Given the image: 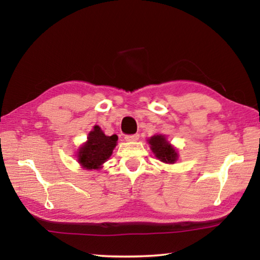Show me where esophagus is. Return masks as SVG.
<instances>
[{
	"instance_id": "34e87169",
	"label": "esophagus",
	"mask_w": 260,
	"mask_h": 260,
	"mask_svg": "<svg viewBox=\"0 0 260 260\" xmlns=\"http://www.w3.org/2000/svg\"><path fill=\"white\" fill-rule=\"evenodd\" d=\"M140 138L139 134H132V135H126L125 136V140L127 142H135V141H138Z\"/></svg>"
}]
</instances>
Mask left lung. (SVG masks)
Returning <instances> with one entry per match:
<instances>
[{
	"label": "left lung",
	"instance_id": "obj_1",
	"mask_svg": "<svg viewBox=\"0 0 260 260\" xmlns=\"http://www.w3.org/2000/svg\"><path fill=\"white\" fill-rule=\"evenodd\" d=\"M148 143L150 144L152 152L160 161L166 162V164H174L178 160L179 155L177 149L166 140L165 135H153L148 140Z\"/></svg>",
	"mask_w": 260,
	"mask_h": 260
}]
</instances>
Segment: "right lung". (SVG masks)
Segmentation results:
<instances>
[{"label":"right lung","instance_id":"1","mask_svg":"<svg viewBox=\"0 0 260 260\" xmlns=\"http://www.w3.org/2000/svg\"><path fill=\"white\" fill-rule=\"evenodd\" d=\"M118 136L105 135L100 126H94L89 132L87 142L83 143L77 152L79 164L86 170H99L112 155L117 146Z\"/></svg>","mask_w":260,"mask_h":260}]
</instances>
